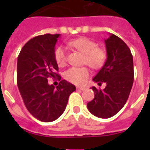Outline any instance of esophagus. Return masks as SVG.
I'll list each match as a JSON object with an SVG mask.
<instances>
[{
  "label": "esophagus",
  "mask_w": 150,
  "mask_h": 150,
  "mask_svg": "<svg viewBox=\"0 0 150 150\" xmlns=\"http://www.w3.org/2000/svg\"><path fill=\"white\" fill-rule=\"evenodd\" d=\"M77 90L83 91V90H85V88H84V87H78V88H77Z\"/></svg>",
  "instance_id": "esophagus-1"
}]
</instances>
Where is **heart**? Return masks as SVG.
<instances>
[{"label":"heart","mask_w":150,"mask_h":150,"mask_svg":"<svg viewBox=\"0 0 150 150\" xmlns=\"http://www.w3.org/2000/svg\"><path fill=\"white\" fill-rule=\"evenodd\" d=\"M69 46L76 49L83 54V63L87 64L91 68L98 70L105 63L107 59L106 51L99 47L97 43L88 38H79L69 42ZM54 59L59 67H64L67 62V54L65 48L59 46L54 51ZM90 75L88 67H71L64 74V78L75 85L84 84Z\"/></svg>","instance_id":"obj_1"}]
</instances>
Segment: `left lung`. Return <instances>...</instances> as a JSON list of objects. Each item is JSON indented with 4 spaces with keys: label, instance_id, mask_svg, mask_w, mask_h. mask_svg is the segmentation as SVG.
I'll use <instances>...</instances> for the list:
<instances>
[{
    "label": "left lung",
    "instance_id": "obj_1",
    "mask_svg": "<svg viewBox=\"0 0 150 150\" xmlns=\"http://www.w3.org/2000/svg\"><path fill=\"white\" fill-rule=\"evenodd\" d=\"M104 42L107 60L93 81L100 85L105 83L106 87L103 90L92 87L95 97L87 106L94 116L107 119L120 112L128 100L134 72L132 53L125 42L115 34Z\"/></svg>",
    "mask_w": 150,
    "mask_h": 150
}]
</instances>
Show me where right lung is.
<instances>
[{
  "instance_id": "obj_1",
  "label": "right lung",
  "mask_w": 150,
  "mask_h": 150,
  "mask_svg": "<svg viewBox=\"0 0 150 150\" xmlns=\"http://www.w3.org/2000/svg\"><path fill=\"white\" fill-rule=\"evenodd\" d=\"M60 34H46L29 40L18 57L17 83L25 106L43 122L58 119L66 109L75 85L62 79L57 88L48 78L61 79L54 59V46Z\"/></svg>"
}]
</instances>
